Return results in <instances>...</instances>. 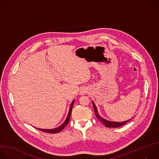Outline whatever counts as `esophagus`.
<instances>
[{"mask_svg": "<svg viewBox=\"0 0 159 159\" xmlns=\"http://www.w3.org/2000/svg\"><path fill=\"white\" fill-rule=\"evenodd\" d=\"M86 92H87V90L85 89H80V94H81V95H84L85 93H86Z\"/></svg>", "mask_w": 159, "mask_h": 159, "instance_id": "34e87169", "label": "esophagus"}]
</instances>
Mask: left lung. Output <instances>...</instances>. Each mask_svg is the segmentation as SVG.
Listing matches in <instances>:
<instances>
[{"label":"left lung","instance_id":"obj_1","mask_svg":"<svg viewBox=\"0 0 159 159\" xmlns=\"http://www.w3.org/2000/svg\"><path fill=\"white\" fill-rule=\"evenodd\" d=\"M93 105L94 107V110L95 112V115L97 117V118L99 120V121H101L105 126L108 127V128H118L120 126H121L123 125H124L125 123H126L127 122H128L129 121H130L132 118L125 121H122V122H116V121H109L107 120L104 118H103L102 117H101L99 115V112L98 111V109L94 102V101H93Z\"/></svg>","mask_w":159,"mask_h":159}]
</instances>
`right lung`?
<instances>
[{
    "label": "right lung",
    "mask_w": 159,
    "mask_h": 159,
    "mask_svg": "<svg viewBox=\"0 0 159 159\" xmlns=\"http://www.w3.org/2000/svg\"><path fill=\"white\" fill-rule=\"evenodd\" d=\"M74 101H75V100H74L71 103V105H70V109H69V113H68V115H67V117H66V120L63 123V124L61 125L60 126H58L57 128H53V129H41V128H37V129L40 130V131H42L45 132V133H58V132L61 131L69 122Z\"/></svg>",
    "instance_id": "obj_1"
}]
</instances>
